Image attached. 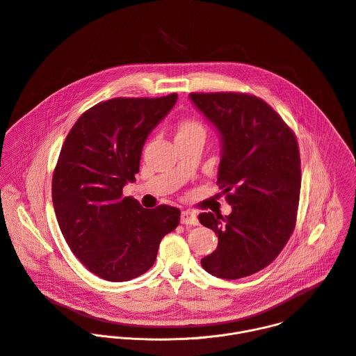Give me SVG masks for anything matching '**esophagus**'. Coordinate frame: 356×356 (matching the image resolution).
<instances>
[{
	"label": "esophagus",
	"instance_id": "34e87169",
	"mask_svg": "<svg viewBox=\"0 0 356 356\" xmlns=\"http://www.w3.org/2000/svg\"><path fill=\"white\" fill-rule=\"evenodd\" d=\"M180 222L184 225H198V218L191 211H183L180 216Z\"/></svg>",
	"mask_w": 356,
	"mask_h": 356
}]
</instances>
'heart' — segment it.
Returning <instances> with one entry per match:
<instances>
[{"label":"heart","mask_w":356,"mask_h":356,"mask_svg":"<svg viewBox=\"0 0 356 356\" xmlns=\"http://www.w3.org/2000/svg\"><path fill=\"white\" fill-rule=\"evenodd\" d=\"M188 134H205L204 127L197 120H184L179 126L177 136H188Z\"/></svg>","instance_id":"b5f03b06"}]
</instances>
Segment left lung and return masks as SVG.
I'll list each match as a JSON object with an SVG mask.
<instances>
[{
	"instance_id": "left-lung-1",
	"label": "left lung",
	"mask_w": 356,
	"mask_h": 356,
	"mask_svg": "<svg viewBox=\"0 0 356 356\" xmlns=\"http://www.w3.org/2000/svg\"><path fill=\"white\" fill-rule=\"evenodd\" d=\"M220 138L216 184L232 212H204L218 236L202 268L223 280L249 277L271 264L295 227L300 191L296 137L264 100L246 93H190Z\"/></svg>"
}]
</instances>
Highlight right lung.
Returning <instances> with one entry per match:
<instances>
[{
  "mask_svg": "<svg viewBox=\"0 0 356 356\" xmlns=\"http://www.w3.org/2000/svg\"><path fill=\"white\" fill-rule=\"evenodd\" d=\"M177 100L115 97L85 111L68 133L53 175L56 216L71 252L97 277L124 282L147 273L180 209L141 207L123 197L136 180L144 144Z\"/></svg>",
  "mask_w": 356,
  "mask_h": 356,
  "instance_id": "add662e5",
  "label": "right lung"
}]
</instances>
